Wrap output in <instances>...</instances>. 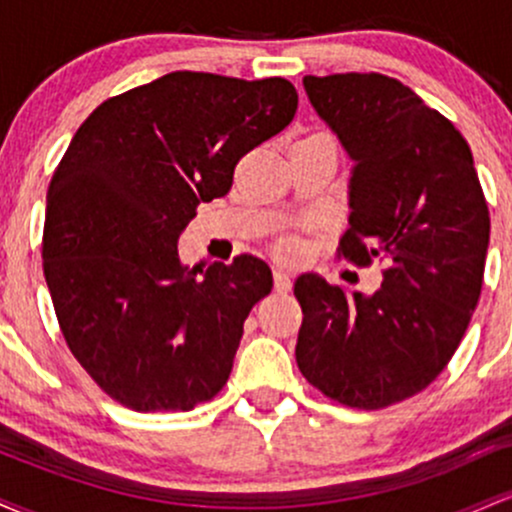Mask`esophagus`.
<instances>
[{"mask_svg":"<svg viewBox=\"0 0 512 512\" xmlns=\"http://www.w3.org/2000/svg\"><path fill=\"white\" fill-rule=\"evenodd\" d=\"M274 289L286 293L291 289V274L284 269H274Z\"/></svg>","mask_w":512,"mask_h":512,"instance_id":"34e87169","label":"esophagus"}]
</instances>
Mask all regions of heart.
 Wrapping results in <instances>:
<instances>
[{
	"label": "heart",
	"instance_id": "b5f03b06",
	"mask_svg": "<svg viewBox=\"0 0 512 512\" xmlns=\"http://www.w3.org/2000/svg\"><path fill=\"white\" fill-rule=\"evenodd\" d=\"M298 252H301V245H298V240L281 238L279 243H276V255L286 257V260H293V257H298Z\"/></svg>",
	"mask_w": 512,
	"mask_h": 512
}]
</instances>
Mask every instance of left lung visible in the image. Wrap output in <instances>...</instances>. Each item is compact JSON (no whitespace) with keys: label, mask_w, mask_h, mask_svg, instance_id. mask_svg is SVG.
I'll use <instances>...</instances> for the list:
<instances>
[{"label":"left lung","mask_w":512,"mask_h":512,"mask_svg":"<svg viewBox=\"0 0 512 512\" xmlns=\"http://www.w3.org/2000/svg\"><path fill=\"white\" fill-rule=\"evenodd\" d=\"M303 86L356 161L339 257L385 269L373 296L298 276L296 361L334 402L385 409L426 390L460 346L484 284L489 204L460 129L402 81L308 74Z\"/></svg>","instance_id":"8db88e82"}]
</instances>
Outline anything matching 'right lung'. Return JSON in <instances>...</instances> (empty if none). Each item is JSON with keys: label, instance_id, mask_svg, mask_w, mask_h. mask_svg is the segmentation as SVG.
<instances>
[{"label": "right lung", "instance_id": "right-lung-1", "mask_svg": "<svg viewBox=\"0 0 512 512\" xmlns=\"http://www.w3.org/2000/svg\"><path fill=\"white\" fill-rule=\"evenodd\" d=\"M296 108L281 76L170 72L76 129L50 180L43 272L69 351L122 407L190 411L226 385L272 269L255 255L190 267L178 238Z\"/></svg>", "mask_w": 512, "mask_h": 512}]
</instances>
